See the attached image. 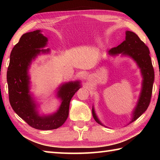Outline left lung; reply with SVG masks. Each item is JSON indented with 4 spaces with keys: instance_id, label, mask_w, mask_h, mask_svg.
<instances>
[{
    "instance_id": "8db88e82",
    "label": "left lung",
    "mask_w": 160,
    "mask_h": 160,
    "mask_svg": "<svg viewBox=\"0 0 160 160\" xmlns=\"http://www.w3.org/2000/svg\"><path fill=\"white\" fill-rule=\"evenodd\" d=\"M108 54L112 56L121 54V56L131 58L140 70V73L142 77V88L138 100L132 112L131 120L129 122L131 123L138 118L147 110L150 102L153 83L155 81V72L150 56V51L136 34L131 31H126V39L118 47L110 49L108 51ZM92 116L97 123L107 127L97 117L94 107H92Z\"/></svg>"
}]
</instances>
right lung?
I'll return each mask as SVG.
<instances>
[{
  "instance_id": "obj_1",
  "label": "right lung",
  "mask_w": 160,
  "mask_h": 160,
  "mask_svg": "<svg viewBox=\"0 0 160 160\" xmlns=\"http://www.w3.org/2000/svg\"><path fill=\"white\" fill-rule=\"evenodd\" d=\"M48 38L41 30L24 34L15 45L10 56L7 71V82L10 105L14 112L32 128L39 130L56 129L65 123L68 116L70 102L81 88L80 81L65 82L58 87L56 97L61 101L58 109L51 114H42L30 92L29 69L32 61L42 53H48Z\"/></svg>"
}]
</instances>
